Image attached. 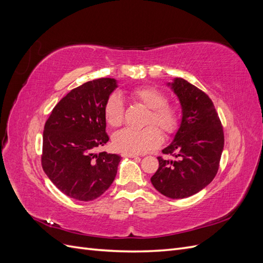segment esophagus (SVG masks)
<instances>
[{
	"mask_svg": "<svg viewBox=\"0 0 263 263\" xmlns=\"http://www.w3.org/2000/svg\"><path fill=\"white\" fill-rule=\"evenodd\" d=\"M122 156H123V157H129V158H137V157H138V155L132 154V153H123Z\"/></svg>",
	"mask_w": 263,
	"mask_h": 263,
	"instance_id": "obj_1",
	"label": "esophagus"
}]
</instances>
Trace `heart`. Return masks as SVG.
<instances>
[{
    "label": "heart",
    "instance_id": "b5f03b06",
    "mask_svg": "<svg viewBox=\"0 0 263 263\" xmlns=\"http://www.w3.org/2000/svg\"><path fill=\"white\" fill-rule=\"evenodd\" d=\"M133 101L140 103L148 108L144 125L150 124L140 130L123 129L113 139L114 146L123 153L144 154L160 145L161 134L169 136L177 132L180 118L178 110L168 104V97L156 86L141 85L129 91ZM104 118L109 127L117 128L125 121V103L118 94L113 93L106 99L104 104ZM158 128L157 129L156 127Z\"/></svg>",
    "mask_w": 263,
    "mask_h": 263
}]
</instances>
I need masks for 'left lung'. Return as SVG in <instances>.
Here are the masks:
<instances>
[{"instance_id":"8db88e82","label":"left lung","mask_w":263,"mask_h":263,"mask_svg":"<svg viewBox=\"0 0 263 263\" xmlns=\"http://www.w3.org/2000/svg\"><path fill=\"white\" fill-rule=\"evenodd\" d=\"M169 84L180 100L182 122L174 140L162 150L164 157H158L159 168L150 180L164 196L185 198L200 192L216 176L224 130L208 94L182 78Z\"/></svg>"}]
</instances>
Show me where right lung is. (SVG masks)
I'll use <instances>...</instances> for the list:
<instances>
[{
	"instance_id": "right-lung-1",
	"label": "right lung",
	"mask_w": 263,
	"mask_h": 263,
	"mask_svg": "<svg viewBox=\"0 0 263 263\" xmlns=\"http://www.w3.org/2000/svg\"><path fill=\"white\" fill-rule=\"evenodd\" d=\"M116 86L110 78L78 86L59 101L46 121L42 166L53 184L74 200H95L116 177L121 157L95 153L108 141L104 104Z\"/></svg>"
}]
</instances>
